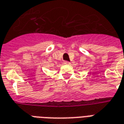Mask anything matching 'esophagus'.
Returning a JSON list of instances; mask_svg holds the SVG:
<instances>
[{"label":"esophagus","instance_id":"esophagus-1","mask_svg":"<svg viewBox=\"0 0 124 124\" xmlns=\"http://www.w3.org/2000/svg\"><path fill=\"white\" fill-rule=\"evenodd\" d=\"M64 64H70V63L69 62H68V61H64Z\"/></svg>","mask_w":124,"mask_h":124}]
</instances>
